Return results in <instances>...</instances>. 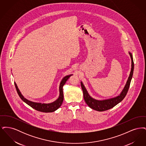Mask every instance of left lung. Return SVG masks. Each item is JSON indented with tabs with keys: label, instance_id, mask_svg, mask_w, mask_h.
Returning a JSON list of instances; mask_svg holds the SVG:
<instances>
[{
	"label": "left lung",
	"instance_id": "obj_1",
	"mask_svg": "<svg viewBox=\"0 0 146 146\" xmlns=\"http://www.w3.org/2000/svg\"><path fill=\"white\" fill-rule=\"evenodd\" d=\"M129 54L130 55L131 58V61H132L131 62L132 64H131V72H130V76L128 78L127 81L126 82V84L125 85L123 90L122 91V92H121L120 95H119L117 97L106 100H102V101H98V100H95L90 97V96L89 95L88 91L86 90L85 86H84L82 82H81V86H82V90L83 91L84 100H85V102L86 103V104H88L91 108L99 111H107V110H108L111 108L114 107L115 106H116L119 102H120L125 98L127 93V91L129 90V87H130V85L133 73V69H134V63H133V60L132 54L129 52Z\"/></svg>",
	"mask_w": 146,
	"mask_h": 146
}]
</instances>
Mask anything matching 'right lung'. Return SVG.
<instances>
[{"label": "right lung", "instance_id": "add662e5", "mask_svg": "<svg viewBox=\"0 0 146 146\" xmlns=\"http://www.w3.org/2000/svg\"><path fill=\"white\" fill-rule=\"evenodd\" d=\"M72 75H69L67 76H65L61 81L60 85V96L58 98V99L55 101V102L49 104H40V103H35L32 101H30L26 99L25 97H23L21 92H20V90H19L17 85L15 83V85L16 91L17 92V94L21 98V100L25 102L26 104L31 106L32 108L35 109V110L38 111H42V112H44V113H49V112H52V111H55L57 110L60 106L62 105L63 101V86L65 84L66 81L69 79L70 76Z\"/></svg>", "mask_w": 146, "mask_h": 146}]
</instances>
